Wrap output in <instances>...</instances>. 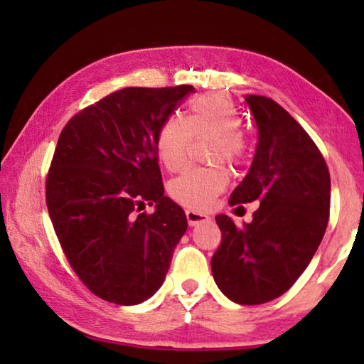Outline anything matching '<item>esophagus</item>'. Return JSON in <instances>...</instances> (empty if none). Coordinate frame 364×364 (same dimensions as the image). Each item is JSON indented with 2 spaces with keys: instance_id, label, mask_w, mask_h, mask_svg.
I'll list each match as a JSON object with an SVG mask.
<instances>
[{
  "instance_id": "esophagus-1",
  "label": "esophagus",
  "mask_w": 364,
  "mask_h": 364,
  "mask_svg": "<svg viewBox=\"0 0 364 364\" xmlns=\"http://www.w3.org/2000/svg\"><path fill=\"white\" fill-rule=\"evenodd\" d=\"M186 217H187V222L191 227H196V225H198V223L208 220V215H205V213H200V212H196V210H186Z\"/></svg>"
}]
</instances>
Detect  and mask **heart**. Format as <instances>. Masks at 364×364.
<instances>
[{
    "label": "heart",
    "instance_id": "b5f03b06",
    "mask_svg": "<svg viewBox=\"0 0 364 364\" xmlns=\"http://www.w3.org/2000/svg\"><path fill=\"white\" fill-rule=\"evenodd\" d=\"M192 137H210L208 159L237 166L245 154L240 117L233 102L223 94H202L188 104L186 117L168 116L156 136L157 156L167 171H178L187 157ZM228 172L223 166L186 168L168 183V196L187 208L208 207L225 191Z\"/></svg>",
    "mask_w": 364,
    "mask_h": 364
}]
</instances>
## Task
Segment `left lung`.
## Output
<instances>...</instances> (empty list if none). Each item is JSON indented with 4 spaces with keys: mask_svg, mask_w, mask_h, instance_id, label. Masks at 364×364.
Here are the masks:
<instances>
[{
    "mask_svg": "<svg viewBox=\"0 0 364 364\" xmlns=\"http://www.w3.org/2000/svg\"><path fill=\"white\" fill-rule=\"evenodd\" d=\"M258 142L230 205L258 200L253 220L238 227L217 215L222 242L212 275L238 305H260L290 290L311 262L330 217V172L305 129L273 99L247 94Z\"/></svg>",
    "mask_w": 364,
    "mask_h": 364,
    "instance_id": "left-lung-1",
    "label": "left lung"
}]
</instances>
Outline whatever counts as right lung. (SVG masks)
I'll list each match as a JSON object with an SVG mask.
<instances>
[{
  "label": "right lung",
  "mask_w": 364,
  "mask_h": 364,
  "mask_svg": "<svg viewBox=\"0 0 364 364\" xmlns=\"http://www.w3.org/2000/svg\"><path fill=\"white\" fill-rule=\"evenodd\" d=\"M193 86L126 87L84 107L58 139L46 205L69 265L94 295L137 305L164 283L186 213L164 196L156 136ZM146 203L154 214H139Z\"/></svg>",
  "instance_id": "1"
}]
</instances>
